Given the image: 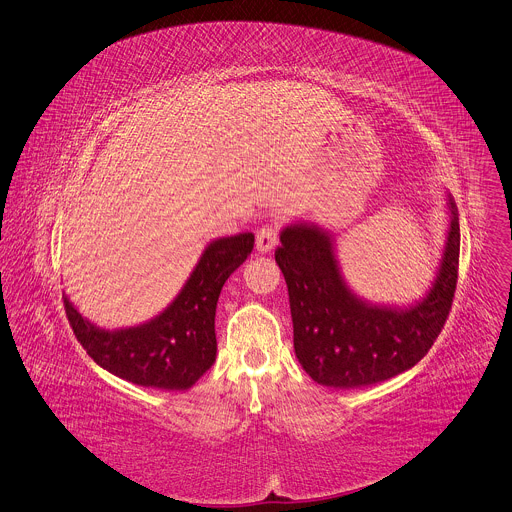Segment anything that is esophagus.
<instances>
[{"label": "esophagus", "instance_id": "1", "mask_svg": "<svg viewBox=\"0 0 512 512\" xmlns=\"http://www.w3.org/2000/svg\"><path fill=\"white\" fill-rule=\"evenodd\" d=\"M279 241V231L275 225H263L259 231H257V239H255V247L259 253H269L275 249Z\"/></svg>", "mask_w": 512, "mask_h": 512}]
</instances>
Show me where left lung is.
<instances>
[{
  "mask_svg": "<svg viewBox=\"0 0 512 512\" xmlns=\"http://www.w3.org/2000/svg\"><path fill=\"white\" fill-rule=\"evenodd\" d=\"M447 207L449 231L437 277L409 307L377 305L353 293L327 229L297 221L281 231L275 261L289 291L295 355L315 383L335 389L375 385L429 353L449 317L459 273L461 229L451 195Z\"/></svg>",
  "mask_w": 512,
  "mask_h": 512,
  "instance_id": "obj_1",
  "label": "left lung"
}]
</instances>
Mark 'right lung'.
<instances>
[{
	"instance_id": "obj_1",
	"label": "right lung",
	"mask_w": 512,
	"mask_h": 512,
	"mask_svg": "<svg viewBox=\"0 0 512 512\" xmlns=\"http://www.w3.org/2000/svg\"><path fill=\"white\" fill-rule=\"evenodd\" d=\"M253 233L211 241L163 313L125 329H101L63 295L69 325L87 355L105 371L139 387L185 391L215 363V309L229 275L243 265Z\"/></svg>"
}]
</instances>
